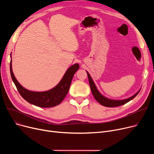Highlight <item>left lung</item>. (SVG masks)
Wrapping results in <instances>:
<instances>
[{"label":"left lung","mask_w":154,"mask_h":154,"mask_svg":"<svg viewBox=\"0 0 154 154\" xmlns=\"http://www.w3.org/2000/svg\"><path fill=\"white\" fill-rule=\"evenodd\" d=\"M87 73V75H88V81H89V84H90V87L91 88V91L94 97V98L95 99V100L97 101L98 102H99L102 106H105V107H118L120 106H122V105H124L126 103H127L128 102H129L130 100H132L135 97L139 94V92H140V91L137 92L135 95H134L133 96H132L131 97L128 98L127 99L125 100H111V99H109L106 97H105L103 95H102L98 91V90L97 89V88L93 82V80L91 77V75H89L88 72Z\"/></svg>","instance_id":"left-lung-1"}]
</instances>
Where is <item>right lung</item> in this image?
<instances>
[{
	"label": "right lung",
	"mask_w": 154,
	"mask_h": 154,
	"mask_svg": "<svg viewBox=\"0 0 154 154\" xmlns=\"http://www.w3.org/2000/svg\"><path fill=\"white\" fill-rule=\"evenodd\" d=\"M79 69V64H74L68 69L59 84L52 89L46 92H35L29 91L20 85L13 74L12 61L10 63L11 77L20 95L29 103L44 108L55 107L62 102L69 92L72 78Z\"/></svg>",
	"instance_id": "obj_1"
}]
</instances>
